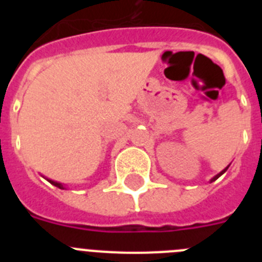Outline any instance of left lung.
<instances>
[{"mask_svg": "<svg viewBox=\"0 0 262 262\" xmlns=\"http://www.w3.org/2000/svg\"><path fill=\"white\" fill-rule=\"evenodd\" d=\"M228 166H230V165H228ZM228 166H227V168H228ZM227 168H226V169H224L223 172H221V173H219V174H217V176H215V177H214V178H212V180H216V178H217V177H219V176H221V174H223V173H224V172H226V170H227Z\"/></svg>", "mask_w": 262, "mask_h": 262, "instance_id": "8db88e82", "label": "left lung"}]
</instances>
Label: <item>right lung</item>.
Instances as JSON below:
<instances>
[{"instance_id": "1", "label": "right lung", "mask_w": 262, "mask_h": 262, "mask_svg": "<svg viewBox=\"0 0 262 262\" xmlns=\"http://www.w3.org/2000/svg\"><path fill=\"white\" fill-rule=\"evenodd\" d=\"M48 181H50L51 182V184H52V185H55V186H61V185H60L59 184V182H55V181H52V180H48Z\"/></svg>"}]
</instances>
